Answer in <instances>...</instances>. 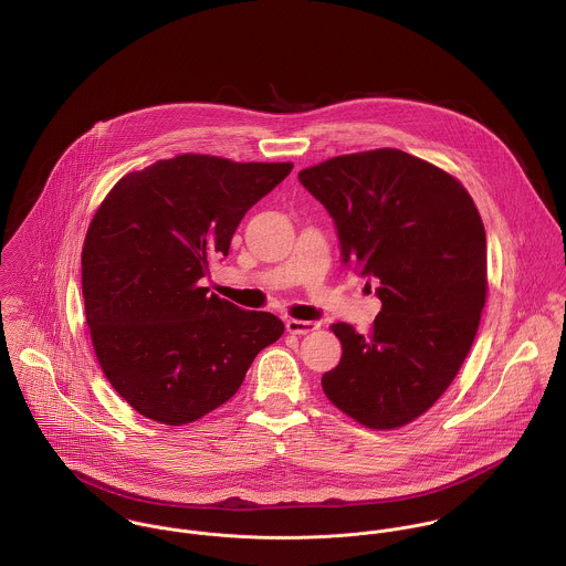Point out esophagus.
I'll use <instances>...</instances> for the list:
<instances>
[{
    "mask_svg": "<svg viewBox=\"0 0 566 566\" xmlns=\"http://www.w3.org/2000/svg\"><path fill=\"white\" fill-rule=\"evenodd\" d=\"M285 326H287V331L290 333H296V335H305V333H312V331H316L318 326H321V323H316V321H287L285 323Z\"/></svg>",
    "mask_w": 566,
    "mask_h": 566,
    "instance_id": "1",
    "label": "esophagus"
}]
</instances>
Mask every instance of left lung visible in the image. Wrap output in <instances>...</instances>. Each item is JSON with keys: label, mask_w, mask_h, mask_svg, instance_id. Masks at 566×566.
I'll return each mask as SVG.
<instances>
[{"label": "left lung", "mask_w": 566, "mask_h": 566, "mask_svg": "<svg viewBox=\"0 0 566 566\" xmlns=\"http://www.w3.org/2000/svg\"><path fill=\"white\" fill-rule=\"evenodd\" d=\"M331 216L342 263L375 279L373 331L333 324L339 364L328 401L370 429L424 413L464 364L485 305V231L469 191L447 171L384 148L298 174Z\"/></svg>", "instance_id": "left-lung-1"}]
</instances>
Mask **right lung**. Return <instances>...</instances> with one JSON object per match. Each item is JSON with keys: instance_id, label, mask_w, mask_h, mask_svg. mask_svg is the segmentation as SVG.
Here are the masks:
<instances>
[{"instance_id": "right-lung-1", "label": "right lung", "mask_w": 566, "mask_h": 566, "mask_svg": "<svg viewBox=\"0 0 566 566\" xmlns=\"http://www.w3.org/2000/svg\"><path fill=\"white\" fill-rule=\"evenodd\" d=\"M292 163L180 155L126 174L91 220L82 296L97 361L146 418L185 424L227 403L285 324L207 294L252 205Z\"/></svg>"}]
</instances>
